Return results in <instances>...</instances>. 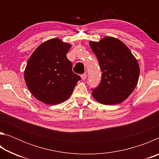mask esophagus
Listing matches in <instances>:
<instances>
[{"label":"esophagus","mask_w":159,"mask_h":159,"mask_svg":"<svg viewBox=\"0 0 159 159\" xmlns=\"http://www.w3.org/2000/svg\"><path fill=\"white\" fill-rule=\"evenodd\" d=\"M80 77H81L82 80H85V79H86V78H87V74H86V73L80 75Z\"/></svg>","instance_id":"obj_1"}]
</instances>
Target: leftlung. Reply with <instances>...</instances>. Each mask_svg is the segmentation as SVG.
I'll return each instance as SVG.
<instances>
[{
    "mask_svg": "<svg viewBox=\"0 0 159 159\" xmlns=\"http://www.w3.org/2000/svg\"><path fill=\"white\" fill-rule=\"evenodd\" d=\"M98 58L102 74L101 83L92 89V95L101 104L121 103L133 93L138 83L139 66L136 58L122 41L107 36L100 41H90Z\"/></svg>",
    "mask_w": 159,
    "mask_h": 159,
    "instance_id": "left-lung-1",
    "label": "left lung"
}]
</instances>
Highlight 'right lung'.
I'll return each mask as SVG.
<instances>
[{
  "label": "right lung",
  "instance_id": "obj_1",
  "mask_svg": "<svg viewBox=\"0 0 159 159\" xmlns=\"http://www.w3.org/2000/svg\"><path fill=\"white\" fill-rule=\"evenodd\" d=\"M71 46L60 39H50L34 50L26 64L27 88L45 104L54 105L66 100L80 80L72 71V63L66 57Z\"/></svg>",
  "mask_w": 159,
  "mask_h": 159
}]
</instances>
